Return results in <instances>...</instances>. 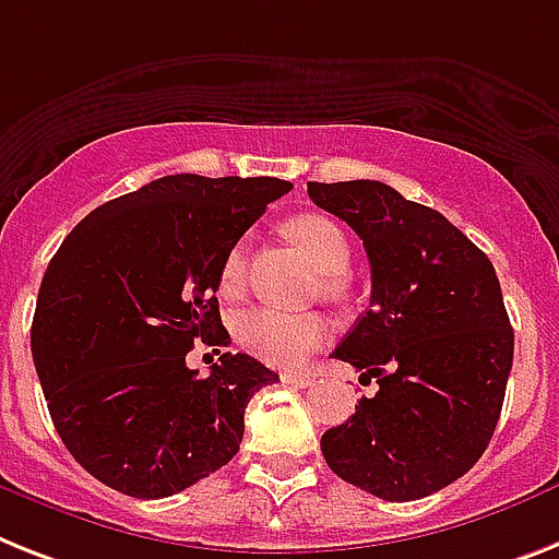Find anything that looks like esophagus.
<instances>
[{
  "label": "esophagus",
  "mask_w": 559,
  "mask_h": 559,
  "mask_svg": "<svg viewBox=\"0 0 559 559\" xmlns=\"http://www.w3.org/2000/svg\"><path fill=\"white\" fill-rule=\"evenodd\" d=\"M283 382H285V385H294V389H308V385H313V377H311V373L285 371Z\"/></svg>",
  "instance_id": "esophagus-1"
}]
</instances>
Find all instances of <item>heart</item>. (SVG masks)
Instances as JSON below:
<instances>
[{
    "label": "heart",
    "mask_w": 559,
    "mask_h": 559,
    "mask_svg": "<svg viewBox=\"0 0 559 559\" xmlns=\"http://www.w3.org/2000/svg\"><path fill=\"white\" fill-rule=\"evenodd\" d=\"M285 234L306 253L320 274H343L352 262V246L343 228L322 214H299L285 223ZM246 285V246L228 251L219 274L223 294H239ZM239 345L271 366L297 368L311 357L329 336V322L320 313H283L274 308H253L237 320Z\"/></svg>",
    "instance_id": "1"
}]
</instances>
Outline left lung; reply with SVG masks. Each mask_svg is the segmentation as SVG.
I'll list each match as a JSON object with an SVG mask.
<instances>
[{
	"label": "left lung",
	"instance_id": "left-lung-1",
	"mask_svg": "<svg viewBox=\"0 0 559 559\" xmlns=\"http://www.w3.org/2000/svg\"><path fill=\"white\" fill-rule=\"evenodd\" d=\"M357 230L371 262L368 308L334 357L380 391L322 435L336 477L389 502L419 500L477 463L500 419L514 331L486 253L385 182H308Z\"/></svg>",
	"mask_w": 559,
	"mask_h": 559
}]
</instances>
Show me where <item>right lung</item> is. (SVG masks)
I'll return each mask as SVG.
<instances>
[{"label":"right lung","instance_id":"add662e5","mask_svg":"<svg viewBox=\"0 0 559 559\" xmlns=\"http://www.w3.org/2000/svg\"><path fill=\"white\" fill-rule=\"evenodd\" d=\"M290 191L276 177L174 174L105 202L41 276L31 352L73 460L114 491L159 500L234 460L246 405L280 373L219 354L186 366L193 340L228 345L219 274L228 251Z\"/></svg>","mask_w":559,"mask_h":559}]
</instances>
